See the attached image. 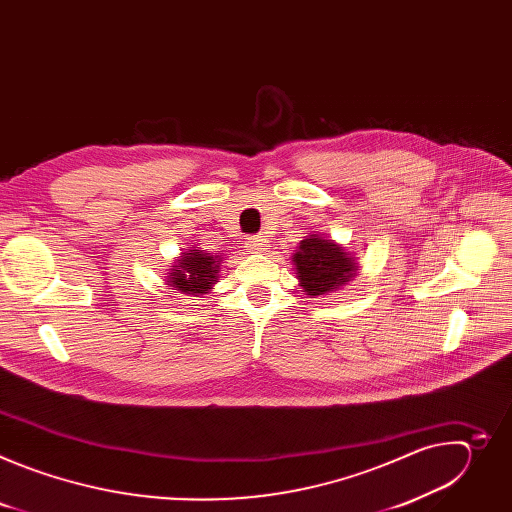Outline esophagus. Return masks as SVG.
Listing matches in <instances>:
<instances>
[{"label": "esophagus", "instance_id": "34e87169", "mask_svg": "<svg viewBox=\"0 0 512 512\" xmlns=\"http://www.w3.org/2000/svg\"><path fill=\"white\" fill-rule=\"evenodd\" d=\"M245 245L249 251H263L267 247V239L263 235H253L245 241Z\"/></svg>", "mask_w": 512, "mask_h": 512}]
</instances>
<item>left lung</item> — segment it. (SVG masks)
<instances>
[{
    "mask_svg": "<svg viewBox=\"0 0 512 512\" xmlns=\"http://www.w3.org/2000/svg\"><path fill=\"white\" fill-rule=\"evenodd\" d=\"M294 265L308 296H322L334 291L344 281H350L358 267L340 245L316 235L300 243V251L294 255Z\"/></svg>",
    "mask_w": 512,
    "mask_h": 512,
    "instance_id": "obj_1",
    "label": "left lung"
}]
</instances>
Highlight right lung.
<instances>
[{
  "label": "right lung",
  "mask_w": 512,
  "mask_h": 512,
  "mask_svg": "<svg viewBox=\"0 0 512 512\" xmlns=\"http://www.w3.org/2000/svg\"><path fill=\"white\" fill-rule=\"evenodd\" d=\"M218 267L221 265H218L216 257L194 249L192 253H184L178 265H174L168 285L182 289L192 296L206 294L208 289H212L210 285L216 281Z\"/></svg>",
  "instance_id": "right-lung-1"
}]
</instances>
